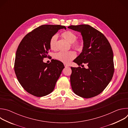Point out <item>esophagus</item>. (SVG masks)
Returning <instances> with one entry per match:
<instances>
[{
  "label": "esophagus",
  "mask_w": 128,
  "mask_h": 128,
  "mask_svg": "<svg viewBox=\"0 0 128 128\" xmlns=\"http://www.w3.org/2000/svg\"><path fill=\"white\" fill-rule=\"evenodd\" d=\"M64 66H65V67H68L69 66V65L68 64H64Z\"/></svg>",
  "instance_id": "1"
}]
</instances>
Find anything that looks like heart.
Here are the masks:
<instances>
[{
	"mask_svg": "<svg viewBox=\"0 0 128 128\" xmlns=\"http://www.w3.org/2000/svg\"><path fill=\"white\" fill-rule=\"evenodd\" d=\"M62 37L71 44V47L74 49L81 51L84 47L83 42L80 40H76V34L71 31H66L62 33ZM58 35L57 34L53 35L50 40V47L52 50H56L57 47ZM55 58L65 64L70 63L72 60L76 57V54L74 51H69L68 52H59L55 54Z\"/></svg>",
	"mask_w": 128,
	"mask_h": 128,
	"instance_id": "heart-1",
	"label": "heart"
}]
</instances>
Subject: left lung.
Wrapping results in <instances>:
<instances>
[{
  "instance_id": "obj_1",
  "label": "left lung",
  "mask_w": 128,
  "mask_h": 128,
  "mask_svg": "<svg viewBox=\"0 0 128 128\" xmlns=\"http://www.w3.org/2000/svg\"><path fill=\"white\" fill-rule=\"evenodd\" d=\"M68 28L80 32L83 40L82 52L74 62L78 66L84 63L88 66V68L71 67L72 89L82 98L95 97L102 92L112 78L114 64L112 46L102 33L88 25H71Z\"/></svg>"
}]
</instances>
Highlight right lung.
Masks as SVG:
<instances>
[{
	"label": "right lung",
	"instance_id": "right-lung-1",
	"mask_svg": "<svg viewBox=\"0 0 128 128\" xmlns=\"http://www.w3.org/2000/svg\"><path fill=\"white\" fill-rule=\"evenodd\" d=\"M59 25H43L34 29L23 38L17 48L14 72L22 86L30 94L42 97L52 93L64 68L63 64L52 59L43 61L50 50V40L59 30Z\"/></svg>",
	"mask_w": 128,
	"mask_h": 128
}]
</instances>
